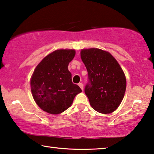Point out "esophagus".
<instances>
[{"label": "esophagus", "mask_w": 154, "mask_h": 154, "mask_svg": "<svg viewBox=\"0 0 154 154\" xmlns=\"http://www.w3.org/2000/svg\"><path fill=\"white\" fill-rule=\"evenodd\" d=\"M78 85H79V86L81 88V89L83 90V83H79Z\"/></svg>", "instance_id": "1"}]
</instances>
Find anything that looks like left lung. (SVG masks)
<instances>
[{
	"mask_svg": "<svg viewBox=\"0 0 154 154\" xmlns=\"http://www.w3.org/2000/svg\"><path fill=\"white\" fill-rule=\"evenodd\" d=\"M81 58L88 73L85 94L91 106L99 113H112L121 104L126 92L123 70L109 52L100 49H83Z\"/></svg>",
	"mask_w": 154,
	"mask_h": 154,
	"instance_id": "obj_1",
	"label": "left lung"
}]
</instances>
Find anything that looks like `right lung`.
<instances>
[{"mask_svg": "<svg viewBox=\"0 0 154 154\" xmlns=\"http://www.w3.org/2000/svg\"><path fill=\"white\" fill-rule=\"evenodd\" d=\"M74 49H58L45 56L35 68L30 79L36 103L44 111L59 114L71 106L75 96L82 92L72 82L68 69L74 58Z\"/></svg>", "mask_w": 154, "mask_h": 154, "instance_id": "1", "label": "right lung"}]
</instances>
